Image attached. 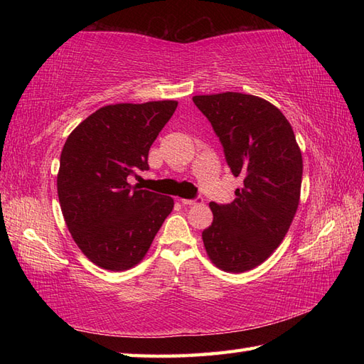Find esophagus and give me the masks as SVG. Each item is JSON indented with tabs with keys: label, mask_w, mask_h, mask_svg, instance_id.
<instances>
[{
	"label": "esophagus",
	"mask_w": 364,
	"mask_h": 364,
	"mask_svg": "<svg viewBox=\"0 0 364 364\" xmlns=\"http://www.w3.org/2000/svg\"><path fill=\"white\" fill-rule=\"evenodd\" d=\"M200 202H202V198L197 197L194 200H189V198H181V203L186 205V206H192V205H198Z\"/></svg>",
	"instance_id": "34e87169"
}]
</instances>
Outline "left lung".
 Returning <instances> with one entry per match:
<instances>
[{
	"label": "left lung",
	"instance_id": "left-lung-1",
	"mask_svg": "<svg viewBox=\"0 0 364 364\" xmlns=\"http://www.w3.org/2000/svg\"><path fill=\"white\" fill-rule=\"evenodd\" d=\"M235 176L244 188L228 205L211 202L213 223L202 237L208 257L225 272L264 262L282 244L300 200L304 161L291 123L264 98L223 92L196 95Z\"/></svg>",
	"mask_w": 364,
	"mask_h": 364
}]
</instances>
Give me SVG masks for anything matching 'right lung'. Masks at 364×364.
<instances>
[{
	"mask_svg": "<svg viewBox=\"0 0 364 364\" xmlns=\"http://www.w3.org/2000/svg\"><path fill=\"white\" fill-rule=\"evenodd\" d=\"M173 100L100 107L67 137L58 173L60 210L80 250L106 270L141 262L173 198L131 186L149 170V150L172 117Z\"/></svg>",
	"mask_w": 364,
	"mask_h": 364,
	"instance_id": "obj_1",
	"label": "right lung"
}]
</instances>
